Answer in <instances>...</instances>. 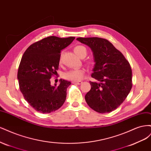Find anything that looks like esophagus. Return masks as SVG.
Listing matches in <instances>:
<instances>
[{
  "mask_svg": "<svg viewBox=\"0 0 151 151\" xmlns=\"http://www.w3.org/2000/svg\"><path fill=\"white\" fill-rule=\"evenodd\" d=\"M82 83H83V82H82L81 81H73V82H72V83H73V84H78V85L81 84H82Z\"/></svg>",
  "mask_w": 151,
  "mask_h": 151,
  "instance_id": "34e87169",
  "label": "esophagus"
}]
</instances>
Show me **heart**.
Instances as JSON below:
<instances>
[{
  "label": "heart",
  "instance_id": "heart-1",
  "mask_svg": "<svg viewBox=\"0 0 151 151\" xmlns=\"http://www.w3.org/2000/svg\"><path fill=\"white\" fill-rule=\"evenodd\" d=\"M74 52L76 55H77L79 57H86L87 55V49L85 47L83 46V45H77L74 49ZM60 63L62 62V55L60 57ZM85 73V70L82 68H76V69L70 70L68 71L64 74V77L69 81H80L83 77V76Z\"/></svg>",
  "mask_w": 151,
  "mask_h": 151
}]
</instances>
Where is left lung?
I'll return each instance as SVG.
<instances>
[{"instance_id": "left-lung-1", "label": "left lung", "mask_w": 151, "mask_h": 151, "mask_svg": "<svg viewBox=\"0 0 151 151\" xmlns=\"http://www.w3.org/2000/svg\"><path fill=\"white\" fill-rule=\"evenodd\" d=\"M93 52L94 65L90 81L91 90L85 96L86 103L94 111L111 112L124 101L132 89L129 62L112 43L101 38H77Z\"/></svg>"}]
</instances>
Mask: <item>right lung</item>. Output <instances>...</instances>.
I'll return each mask as SVG.
<instances>
[{
    "label": "right lung",
    "mask_w": 151,
    "mask_h": 151,
    "mask_svg": "<svg viewBox=\"0 0 151 151\" xmlns=\"http://www.w3.org/2000/svg\"><path fill=\"white\" fill-rule=\"evenodd\" d=\"M74 39L49 36L30 45L22 55L17 72L19 88L26 101L37 111L51 113L64 103L71 83L60 79L58 86H52L50 79L57 73L61 50Z\"/></svg>",
    "instance_id": "add662e5"
}]
</instances>
